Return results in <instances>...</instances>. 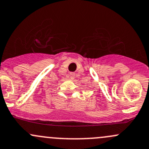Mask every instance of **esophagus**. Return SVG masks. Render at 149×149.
Instances as JSON below:
<instances>
[{"label":"esophagus","instance_id":"1","mask_svg":"<svg viewBox=\"0 0 149 149\" xmlns=\"http://www.w3.org/2000/svg\"><path fill=\"white\" fill-rule=\"evenodd\" d=\"M74 76H75V74L74 72H71L70 74V78H71V79H74Z\"/></svg>","mask_w":149,"mask_h":149}]
</instances>
